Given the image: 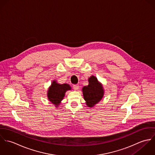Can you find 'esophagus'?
I'll list each match as a JSON object with an SVG mask.
<instances>
[{"label":"esophagus","instance_id":"obj_1","mask_svg":"<svg viewBox=\"0 0 155 155\" xmlns=\"http://www.w3.org/2000/svg\"><path fill=\"white\" fill-rule=\"evenodd\" d=\"M73 89H75V90H78L79 88V86L78 85H74L73 86Z\"/></svg>","mask_w":155,"mask_h":155}]
</instances>
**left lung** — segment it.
Listing matches in <instances>:
<instances>
[{"label":"left lung","mask_w":155,"mask_h":155,"mask_svg":"<svg viewBox=\"0 0 155 155\" xmlns=\"http://www.w3.org/2000/svg\"><path fill=\"white\" fill-rule=\"evenodd\" d=\"M89 85L82 89L83 95L87 105L92 107L103 98L104 90L102 85L98 83L97 79L92 76L88 79Z\"/></svg>","instance_id":"obj_1"}]
</instances>
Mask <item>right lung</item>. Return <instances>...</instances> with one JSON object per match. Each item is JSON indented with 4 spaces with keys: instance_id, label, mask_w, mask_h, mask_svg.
Masks as SVG:
<instances>
[{
    "instance_id": "obj_1",
    "label": "right lung",
    "mask_w": 155,
    "mask_h": 155,
    "mask_svg": "<svg viewBox=\"0 0 155 155\" xmlns=\"http://www.w3.org/2000/svg\"><path fill=\"white\" fill-rule=\"evenodd\" d=\"M70 89L71 88L68 84H58L54 81L48 91V99L57 107L63 99L66 91Z\"/></svg>"
}]
</instances>
